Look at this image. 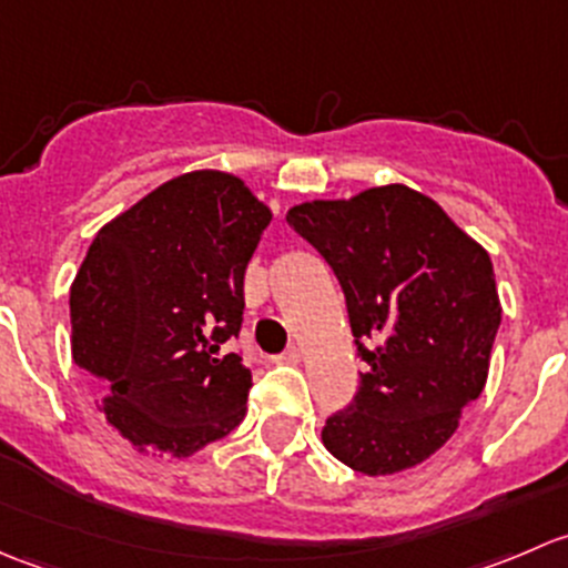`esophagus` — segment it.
Segmentation results:
<instances>
[{
  "instance_id": "obj_1",
  "label": "esophagus",
  "mask_w": 568,
  "mask_h": 568,
  "mask_svg": "<svg viewBox=\"0 0 568 568\" xmlns=\"http://www.w3.org/2000/svg\"><path fill=\"white\" fill-rule=\"evenodd\" d=\"M300 357H302V352H300V348H296V346H291L288 352L283 354V359H285V363H300Z\"/></svg>"
}]
</instances>
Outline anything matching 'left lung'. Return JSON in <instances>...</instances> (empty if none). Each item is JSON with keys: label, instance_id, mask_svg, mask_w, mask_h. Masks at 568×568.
Returning <instances> with one entry per match:
<instances>
[{"label": "left lung", "instance_id": "1", "mask_svg": "<svg viewBox=\"0 0 568 568\" xmlns=\"http://www.w3.org/2000/svg\"><path fill=\"white\" fill-rule=\"evenodd\" d=\"M285 220L335 272L368 363L352 404L326 417L324 448L365 475L426 462L489 376L503 313L489 252L404 183L300 203Z\"/></svg>", "mask_w": 568, "mask_h": 568}]
</instances>
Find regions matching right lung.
Listing matches in <instances>:
<instances>
[{"mask_svg":"<svg viewBox=\"0 0 568 568\" xmlns=\"http://www.w3.org/2000/svg\"><path fill=\"white\" fill-rule=\"evenodd\" d=\"M272 211L220 170L162 183L95 233L71 285V352L136 450L197 454L242 423L252 387L222 343Z\"/></svg>","mask_w":568,"mask_h":568,"instance_id":"add662e5","label":"right lung"}]
</instances>
